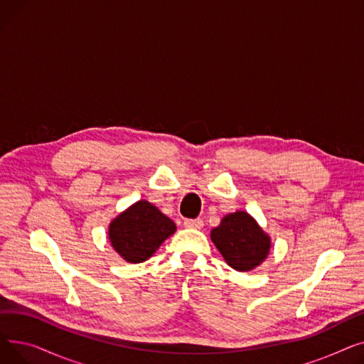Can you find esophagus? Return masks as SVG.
Instances as JSON below:
<instances>
[{
  "mask_svg": "<svg viewBox=\"0 0 364 364\" xmlns=\"http://www.w3.org/2000/svg\"><path fill=\"white\" fill-rule=\"evenodd\" d=\"M184 227H188V228H196V230H200V228L203 227V221H202L200 218H196V220L187 218V220H184Z\"/></svg>",
  "mask_w": 364,
  "mask_h": 364,
  "instance_id": "34e87169",
  "label": "esophagus"
}]
</instances>
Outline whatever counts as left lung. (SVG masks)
Wrapping results in <instances>:
<instances>
[{"instance_id": "1", "label": "left lung", "mask_w": 364, "mask_h": 364, "mask_svg": "<svg viewBox=\"0 0 364 364\" xmlns=\"http://www.w3.org/2000/svg\"><path fill=\"white\" fill-rule=\"evenodd\" d=\"M211 239L227 264L239 272L255 269L270 251V237L243 211L225 215L211 232Z\"/></svg>"}]
</instances>
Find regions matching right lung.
Listing matches in <instances>:
<instances>
[{
  "label": "right lung",
  "mask_w": 364,
  "mask_h": 364,
  "mask_svg": "<svg viewBox=\"0 0 364 364\" xmlns=\"http://www.w3.org/2000/svg\"><path fill=\"white\" fill-rule=\"evenodd\" d=\"M176 228L174 221L164 215L156 206L140 200L112 221L109 239L114 251L125 261L143 262Z\"/></svg>",
  "instance_id": "add662e5"
}]
</instances>
